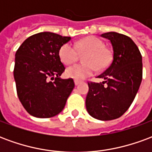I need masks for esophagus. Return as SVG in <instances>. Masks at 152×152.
Listing matches in <instances>:
<instances>
[{
	"label": "esophagus",
	"mask_w": 152,
	"mask_h": 152,
	"mask_svg": "<svg viewBox=\"0 0 152 152\" xmlns=\"http://www.w3.org/2000/svg\"><path fill=\"white\" fill-rule=\"evenodd\" d=\"M74 82H75V85H76V86H78L80 83V81H78V80H75V81H74Z\"/></svg>",
	"instance_id": "obj_1"
}]
</instances>
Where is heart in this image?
Listing matches in <instances>:
<instances>
[{"mask_svg":"<svg viewBox=\"0 0 152 152\" xmlns=\"http://www.w3.org/2000/svg\"><path fill=\"white\" fill-rule=\"evenodd\" d=\"M80 53L86 54L84 63L86 64H76L68 67L66 71V76L81 80L92 76L97 69L105 70L112 61L111 51L106 48L105 43L96 37H89L72 45L64 44L59 50L61 61L65 65L72 64L79 58Z\"/></svg>","mask_w":152,"mask_h":152,"instance_id":"obj_1","label":"heart"}]
</instances>
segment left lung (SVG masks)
Instances as JSON below:
<instances>
[{"label":"left lung","instance_id":"8db88e82","mask_svg":"<svg viewBox=\"0 0 152 152\" xmlns=\"http://www.w3.org/2000/svg\"><path fill=\"white\" fill-rule=\"evenodd\" d=\"M111 40L113 59L98 77L102 83L89 81L86 100L87 112L100 121L121 117L134 101L142 79V54L130 37L115 31L101 35Z\"/></svg>","mask_w":152,"mask_h":152}]
</instances>
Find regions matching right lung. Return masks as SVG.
<instances>
[{
  "label": "right lung",
  "mask_w": 152,
  "mask_h": 152,
  "mask_svg": "<svg viewBox=\"0 0 152 152\" xmlns=\"http://www.w3.org/2000/svg\"><path fill=\"white\" fill-rule=\"evenodd\" d=\"M70 40L53 32H40L26 39L15 53L17 94L25 110L35 117L60 113L75 87L73 79L60 78L65 67L59 50Z\"/></svg>",
  "instance_id": "1"
}]
</instances>
